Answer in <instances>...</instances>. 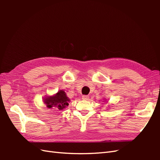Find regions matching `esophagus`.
Wrapping results in <instances>:
<instances>
[{"label": "esophagus", "mask_w": 160, "mask_h": 160, "mask_svg": "<svg viewBox=\"0 0 160 160\" xmlns=\"http://www.w3.org/2000/svg\"><path fill=\"white\" fill-rule=\"evenodd\" d=\"M89 96H86V95H83V96H82V98L83 100H88L89 99Z\"/></svg>", "instance_id": "obj_1"}]
</instances>
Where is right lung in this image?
I'll return each mask as SVG.
<instances>
[{"label":"right lung","instance_id":"right-lung-1","mask_svg":"<svg viewBox=\"0 0 160 160\" xmlns=\"http://www.w3.org/2000/svg\"><path fill=\"white\" fill-rule=\"evenodd\" d=\"M69 98L64 91L60 90L58 92L55 96H50L45 98L44 102L47 105V107L51 108V109L56 110H62L69 105Z\"/></svg>","mask_w":160,"mask_h":160}]
</instances>
